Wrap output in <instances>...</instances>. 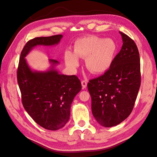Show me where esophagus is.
Returning <instances> with one entry per match:
<instances>
[{
  "label": "esophagus",
  "mask_w": 157,
  "mask_h": 157,
  "mask_svg": "<svg viewBox=\"0 0 157 157\" xmlns=\"http://www.w3.org/2000/svg\"><path fill=\"white\" fill-rule=\"evenodd\" d=\"M81 84H82V86L83 88H86V86H87V82L86 80H82V81L81 82Z\"/></svg>",
  "instance_id": "obj_1"
}]
</instances>
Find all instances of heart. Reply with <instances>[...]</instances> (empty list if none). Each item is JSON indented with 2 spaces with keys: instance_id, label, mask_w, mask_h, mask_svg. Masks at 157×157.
Here are the masks:
<instances>
[{
  "instance_id": "heart-1",
  "label": "heart",
  "mask_w": 157,
  "mask_h": 157,
  "mask_svg": "<svg viewBox=\"0 0 157 157\" xmlns=\"http://www.w3.org/2000/svg\"><path fill=\"white\" fill-rule=\"evenodd\" d=\"M117 51V43L112 39L87 36L75 42L73 53L65 51L64 59L66 65L75 70L79 66L78 58H85L88 70L94 74H101L111 67Z\"/></svg>"
}]
</instances>
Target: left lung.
<instances>
[{"instance_id": "8db88e82", "label": "left lung", "mask_w": 157, "mask_h": 157, "mask_svg": "<svg viewBox=\"0 0 157 157\" xmlns=\"http://www.w3.org/2000/svg\"><path fill=\"white\" fill-rule=\"evenodd\" d=\"M119 33L123 44L111 67L87 85L93 116L104 127L119 124L130 115L141 84L138 49L131 38Z\"/></svg>"}]
</instances>
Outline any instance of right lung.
<instances>
[{"mask_svg": "<svg viewBox=\"0 0 157 157\" xmlns=\"http://www.w3.org/2000/svg\"><path fill=\"white\" fill-rule=\"evenodd\" d=\"M62 35L36 37L28 41L21 51L17 71L23 105L38 124L49 130L63 128L70 117L73 99L82 86L75 75L59 74L55 69L59 62L49 59L50 68L46 71H33L25 58L36 46L59 44Z\"/></svg>", "mask_w": 157, "mask_h": 157, "instance_id": "add662e5", "label": "right lung"}]
</instances>
